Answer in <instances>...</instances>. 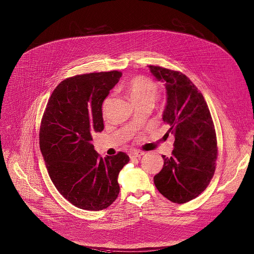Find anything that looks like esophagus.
Masks as SVG:
<instances>
[{"label": "esophagus", "instance_id": "34e87169", "mask_svg": "<svg viewBox=\"0 0 254 254\" xmlns=\"http://www.w3.org/2000/svg\"><path fill=\"white\" fill-rule=\"evenodd\" d=\"M144 153L142 152V151H137V150H132V151H130L129 152V157L130 158H136V157H140V156H142Z\"/></svg>", "mask_w": 254, "mask_h": 254}]
</instances>
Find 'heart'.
<instances>
[{
	"instance_id": "obj_1",
	"label": "heart",
	"mask_w": 254,
	"mask_h": 254,
	"mask_svg": "<svg viewBox=\"0 0 254 254\" xmlns=\"http://www.w3.org/2000/svg\"><path fill=\"white\" fill-rule=\"evenodd\" d=\"M125 90L135 106L141 104L153 105L158 96L157 84L146 76H136L132 78L127 82ZM107 102L108 99H106L103 104V113H105Z\"/></svg>"
}]
</instances>
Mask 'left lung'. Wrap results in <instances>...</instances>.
<instances>
[{
	"mask_svg": "<svg viewBox=\"0 0 254 254\" xmlns=\"http://www.w3.org/2000/svg\"><path fill=\"white\" fill-rule=\"evenodd\" d=\"M153 75L165 82L167 105L164 123L175 136L170 158L154 177L159 192L174 203L189 202L202 193L214 176L218 156L212 117L201 92L184 73L149 65Z\"/></svg>",
	"mask_w": 254,
	"mask_h": 254,
	"instance_id": "8db88e82",
	"label": "left lung"
}]
</instances>
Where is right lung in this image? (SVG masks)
Masks as SVG:
<instances>
[{
	"label": "right lung",
	"mask_w": 254,
	"mask_h": 254,
	"mask_svg": "<svg viewBox=\"0 0 254 254\" xmlns=\"http://www.w3.org/2000/svg\"><path fill=\"white\" fill-rule=\"evenodd\" d=\"M121 76L112 70L63 80L41 121L39 144L50 179L68 202L83 210H103L117 199L118 176L129 161L124 152L102 158L91 143L104 129L103 101Z\"/></svg>",
	"instance_id": "right-lung-1"
}]
</instances>
